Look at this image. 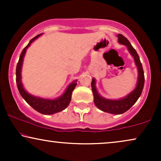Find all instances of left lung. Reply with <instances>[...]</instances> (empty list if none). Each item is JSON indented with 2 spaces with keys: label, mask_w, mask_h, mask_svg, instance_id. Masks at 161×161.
<instances>
[{
  "label": "left lung",
  "mask_w": 161,
  "mask_h": 161,
  "mask_svg": "<svg viewBox=\"0 0 161 161\" xmlns=\"http://www.w3.org/2000/svg\"><path fill=\"white\" fill-rule=\"evenodd\" d=\"M117 36L119 42L126 45L130 53L134 57L135 63L138 69V80L136 89L130 94H128L126 97L118 100H112L103 98L102 97L99 95L95 87V80L92 79V89L94 94V104L101 111L113 114H121L128 111L139 98L144 85V69H143L142 62H141L137 52L131 45L130 42L126 37H125L122 34H118Z\"/></svg>",
  "instance_id": "8db88e82"
}]
</instances>
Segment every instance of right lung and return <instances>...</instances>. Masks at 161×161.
<instances>
[{"label": "right lung", "mask_w": 161, "mask_h": 161, "mask_svg": "<svg viewBox=\"0 0 161 161\" xmlns=\"http://www.w3.org/2000/svg\"><path fill=\"white\" fill-rule=\"evenodd\" d=\"M41 34L37 35L33 38L29 42V43L28 44V45L24 48L22 51L20 56H19V58L18 61V63L17 64L16 68V83L17 86V89L19 90V94L22 96L24 100L31 106L33 108L36 110V111L39 112V113L42 114H53L57 112L63 111L64 109H65L68 106V105L69 104L70 100H71V97L72 93L75 87L77 85V81L75 80L74 82H72L71 84H69V86L67 87V90H66L64 94L60 97L56 99V100H47V99H43L40 97H36L31 94H28L27 92L25 91V89H23V85L21 83V67H22V64H23V57L25 56L26 49L29 47L31 43L33 41H34L37 37H39Z\"/></svg>", "instance_id": "obj_1"}]
</instances>
